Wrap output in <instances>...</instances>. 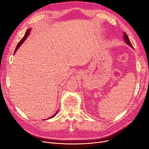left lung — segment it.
I'll list each match as a JSON object with an SVG mask.
<instances>
[{
    "label": "left lung",
    "mask_w": 149,
    "mask_h": 149,
    "mask_svg": "<svg viewBox=\"0 0 149 149\" xmlns=\"http://www.w3.org/2000/svg\"><path fill=\"white\" fill-rule=\"evenodd\" d=\"M124 40H125V43H126L127 45H128L130 46H131V47L133 49L134 47H133V46H132V44H131V42H130V40H129L127 34L125 32H124Z\"/></svg>",
    "instance_id": "obj_1"
}]
</instances>
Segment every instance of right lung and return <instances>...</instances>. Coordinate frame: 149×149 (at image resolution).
<instances>
[{
  "label": "right lung",
  "instance_id": "obj_1",
  "mask_svg": "<svg viewBox=\"0 0 149 149\" xmlns=\"http://www.w3.org/2000/svg\"><path fill=\"white\" fill-rule=\"evenodd\" d=\"M30 30H31V29H29V30H26V33H25V35H24V37L20 40V42L18 43V45H17V47H16V49H15V52H14V53H15V52H17V50H18V49L19 47V46L21 45V44L24 42V40L26 38V37H27V36L29 35V34H30ZM58 113V111L54 114L52 116H51L50 118H48V119H50V118H53V117H54L55 116V115H56V114Z\"/></svg>",
  "mask_w": 149,
  "mask_h": 149
}]
</instances>
